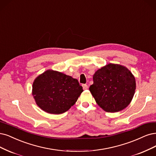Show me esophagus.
Wrapping results in <instances>:
<instances>
[{"instance_id":"34e87169","label":"esophagus","mask_w":156,"mask_h":156,"mask_svg":"<svg viewBox=\"0 0 156 156\" xmlns=\"http://www.w3.org/2000/svg\"><path fill=\"white\" fill-rule=\"evenodd\" d=\"M82 86H83V90H87L88 88V87L87 84H83Z\"/></svg>"}]
</instances>
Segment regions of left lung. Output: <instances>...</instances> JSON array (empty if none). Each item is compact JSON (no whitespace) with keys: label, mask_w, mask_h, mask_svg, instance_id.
<instances>
[{"label":"left lung","mask_w":156,"mask_h":156,"mask_svg":"<svg viewBox=\"0 0 156 156\" xmlns=\"http://www.w3.org/2000/svg\"><path fill=\"white\" fill-rule=\"evenodd\" d=\"M90 91L107 112H117L130 103L136 88L135 77L126 67L110 63L95 72Z\"/></svg>","instance_id":"8db88e82"}]
</instances>
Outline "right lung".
Segmentation results:
<instances>
[{
  "label": "right lung",
  "instance_id": "right-lung-1",
  "mask_svg": "<svg viewBox=\"0 0 156 156\" xmlns=\"http://www.w3.org/2000/svg\"><path fill=\"white\" fill-rule=\"evenodd\" d=\"M83 92L77 79L51 69L37 77L32 88L37 105L52 114H60L68 110Z\"/></svg>",
  "mask_w": 156,
  "mask_h": 156
}]
</instances>
